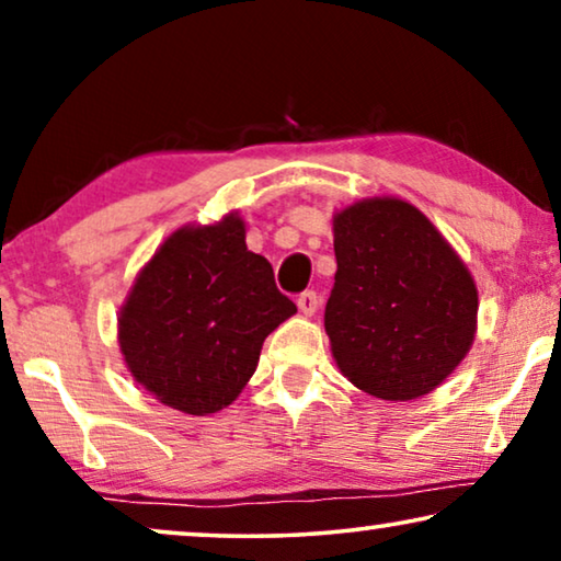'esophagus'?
<instances>
[{"instance_id": "34e87169", "label": "esophagus", "mask_w": 561, "mask_h": 561, "mask_svg": "<svg viewBox=\"0 0 561 561\" xmlns=\"http://www.w3.org/2000/svg\"><path fill=\"white\" fill-rule=\"evenodd\" d=\"M296 304H298V311H301L304 317H313L319 309V296L313 294V290H304V294L296 298Z\"/></svg>"}]
</instances>
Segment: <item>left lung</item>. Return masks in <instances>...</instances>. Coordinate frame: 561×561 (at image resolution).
Returning a JSON list of instances; mask_svg holds the SVG:
<instances>
[{"label": "left lung", "instance_id": "8db88e82", "mask_svg": "<svg viewBox=\"0 0 561 561\" xmlns=\"http://www.w3.org/2000/svg\"><path fill=\"white\" fill-rule=\"evenodd\" d=\"M336 273L324 327L352 386L413 401L455 373L478 332V286L416 206L373 196L332 219Z\"/></svg>", "mask_w": 561, "mask_h": 561}]
</instances>
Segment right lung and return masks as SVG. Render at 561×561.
I'll return each instance as SVG.
<instances>
[{
	"instance_id": "right-lung-1",
	"label": "right lung",
	"mask_w": 561,
	"mask_h": 561,
	"mask_svg": "<svg viewBox=\"0 0 561 561\" xmlns=\"http://www.w3.org/2000/svg\"><path fill=\"white\" fill-rule=\"evenodd\" d=\"M296 313L271 263L248 250L237 211L165 237L117 317L133 378L163 405L209 416L255 373L265 336Z\"/></svg>"
}]
</instances>
